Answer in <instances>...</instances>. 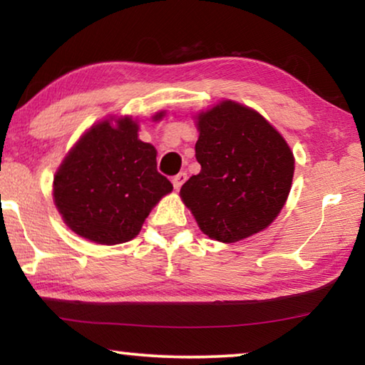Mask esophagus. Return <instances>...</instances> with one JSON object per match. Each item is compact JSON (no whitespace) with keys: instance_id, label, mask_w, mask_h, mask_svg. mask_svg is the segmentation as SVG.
<instances>
[{"instance_id":"1","label":"esophagus","mask_w":365,"mask_h":365,"mask_svg":"<svg viewBox=\"0 0 365 365\" xmlns=\"http://www.w3.org/2000/svg\"><path fill=\"white\" fill-rule=\"evenodd\" d=\"M187 180V172H180V174H177L174 178H172V183H174V188L178 190L182 187V185Z\"/></svg>"}]
</instances>
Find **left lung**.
<instances>
[{
	"label": "left lung",
	"instance_id": "1",
	"mask_svg": "<svg viewBox=\"0 0 365 365\" xmlns=\"http://www.w3.org/2000/svg\"><path fill=\"white\" fill-rule=\"evenodd\" d=\"M196 159L201 172L180 196L209 238L235 243L264 230L292 188L293 153L264 117L222 101L197 115Z\"/></svg>",
	"mask_w": 365,
	"mask_h": 365
}]
</instances>
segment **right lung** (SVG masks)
I'll return each mask as SVG.
<instances>
[{
  "mask_svg": "<svg viewBox=\"0 0 365 365\" xmlns=\"http://www.w3.org/2000/svg\"><path fill=\"white\" fill-rule=\"evenodd\" d=\"M163 117V113L156 119ZM172 191L156 150L128 117L93 125L54 175V202L71 230L100 245L130 242L160 197Z\"/></svg>",
  "mask_w": 365,
  "mask_h": 365,
  "instance_id": "obj_1",
  "label": "right lung"
}]
</instances>
